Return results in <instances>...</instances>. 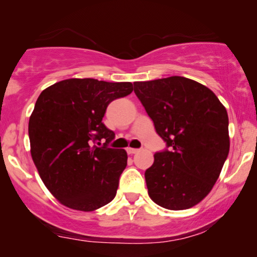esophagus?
I'll use <instances>...</instances> for the list:
<instances>
[{
	"label": "esophagus",
	"mask_w": 257,
	"mask_h": 257,
	"mask_svg": "<svg viewBox=\"0 0 257 257\" xmlns=\"http://www.w3.org/2000/svg\"><path fill=\"white\" fill-rule=\"evenodd\" d=\"M126 151H127L128 154H135V153H137V152H139L138 149H132V147H128V149L126 150Z\"/></svg>",
	"instance_id": "34e87169"
}]
</instances>
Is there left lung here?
<instances>
[{
  "mask_svg": "<svg viewBox=\"0 0 257 257\" xmlns=\"http://www.w3.org/2000/svg\"><path fill=\"white\" fill-rule=\"evenodd\" d=\"M135 93L167 149L145 172L150 198L187 209L208 195L229 153L226 107L208 87L180 76L135 82Z\"/></svg>",
  "mask_w": 257,
  "mask_h": 257,
  "instance_id": "obj_1",
  "label": "left lung"
}]
</instances>
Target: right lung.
<instances>
[{"mask_svg": "<svg viewBox=\"0 0 257 257\" xmlns=\"http://www.w3.org/2000/svg\"><path fill=\"white\" fill-rule=\"evenodd\" d=\"M132 91L130 82L70 78L37 98L29 119L31 157L45 187L62 205L92 212L114 199L127 153L108 149L114 132L101 120L112 100ZM101 140L103 147L94 145Z\"/></svg>", "mask_w": 257, "mask_h": 257, "instance_id": "1", "label": "right lung"}]
</instances>
